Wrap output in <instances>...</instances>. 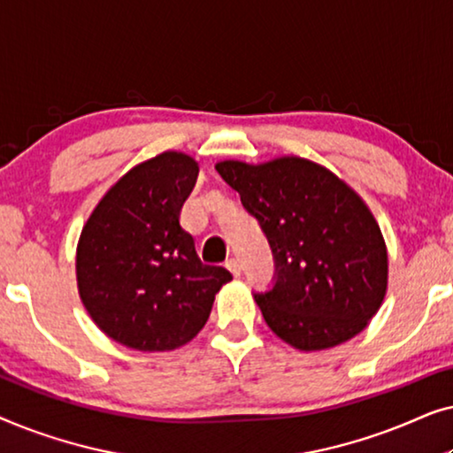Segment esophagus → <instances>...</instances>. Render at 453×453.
<instances>
[{
  "label": "esophagus",
  "instance_id": "esophagus-1",
  "mask_svg": "<svg viewBox=\"0 0 453 453\" xmlns=\"http://www.w3.org/2000/svg\"><path fill=\"white\" fill-rule=\"evenodd\" d=\"M226 268H228V272H231L233 276H241V264H239V259L237 257H231L226 262Z\"/></svg>",
  "mask_w": 453,
  "mask_h": 453
}]
</instances>
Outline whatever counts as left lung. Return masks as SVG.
Returning a JSON list of instances; mask_svg holds the SVG:
<instances>
[{
  "instance_id": "left-lung-1",
  "label": "left lung",
  "mask_w": 453,
  "mask_h": 453,
  "mask_svg": "<svg viewBox=\"0 0 453 453\" xmlns=\"http://www.w3.org/2000/svg\"><path fill=\"white\" fill-rule=\"evenodd\" d=\"M274 256V287L256 293L270 330L299 350L342 344L367 327L388 288V250L355 189L299 157L264 165L222 160Z\"/></svg>"
}]
</instances>
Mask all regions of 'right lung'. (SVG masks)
<instances>
[{
  "mask_svg": "<svg viewBox=\"0 0 453 453\" xmlns=\"http://www.w3.org/2000/svg\"><path fill=\"white\" fill-rule=\"evenodd\" d=\"M200 166L183 152L135 165L92 210L78 241L80 299L101 330L127 349L188 344L206 326L214 296L233 280L206 265L179 216Z\"/></svg>",
  "mask_w": 453,
  "mask_h": 453,
  "instance_id": "right-lung-1",
  "label": "right lung"
}]
</instances>
